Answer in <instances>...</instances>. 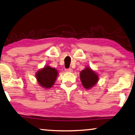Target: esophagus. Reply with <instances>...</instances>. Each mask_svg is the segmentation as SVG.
<instances>
[{"instance_id": "1", "label": "esophagus", "mask_w": 135, "mask_h": 135, "mask_svg": "<svg viewBox=\"0 0 135 135\" xmlns=\"http://www.w3.org/2000/svg\"><path fill=\"white\" fill-rule=\"evenodd\" d=\"M66 71H68V72H71L73 70H72V69L71 68H66V69L65 70Z\"/></svg>"}]
</instances>
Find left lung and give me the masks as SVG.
Wrapping results in <instances>:
<instances>
[{
  "mask_svg": "<svg viewBox=\"0 0 135 135\" xmlns=\"http://www.w3.org/2000/svg\"><path fill=\"white\" fill-rule=\"evenodd\" d=\"M80 79L83 86L89 89L96 84L98 80V76L90 68L86 67L81 71Z\"/></svg>",
  "mask_w": 135,
  "mask_h": 135,
  "instance_id": "obj_1",
  "label": "left lung"
}]
</instances>
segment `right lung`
<instances>
[{"mask_svg":"<svg viewBox=\"0 0 135 135\" xmlns=\"http://www.w3.org/2000/svg\"><path fill=\"white\" fill-rule=\"evenodd\" d=\"M58 75V71L54 68L46 66L36 73L38 82L45 88H50L54 84Z\"/></svg>","mask_w":135,"mask_h":135,"instance_id":"1","label":"right lung"}]
</instances>
